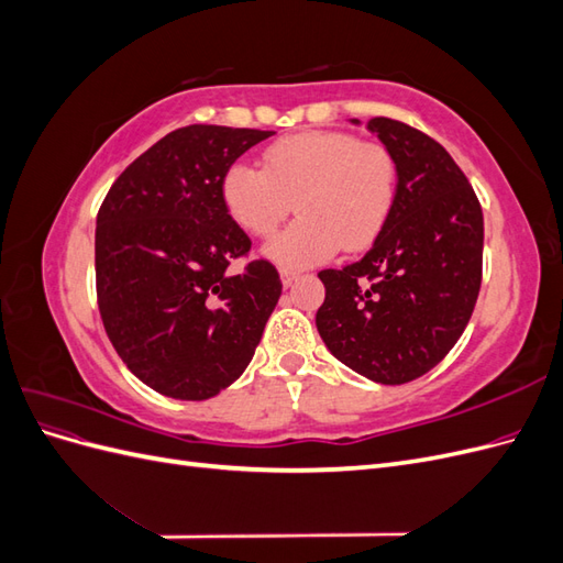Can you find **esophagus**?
Masks as SVG:
<instances>
[{
    "label": "esophagus",
    "instance_id": "esophagus-1",
    "mask_svg": "<svg viewBox=\"0 0 563 563\" xmlns=\"http://www.w3.org/2000/svg\"><path fill=\"white\" fill-rule=\"evenodd\" d=\"M279 277H282V284L288 288V286H291V284L298 279V272H294V269H282Z\"/></svg>",
    "mask_w": 563,
    "mask_h": 563
}]
</instances>
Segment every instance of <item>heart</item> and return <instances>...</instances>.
Wrapping results in <instances>:
<instances>
[{
    "instance_id": "heart-1",
    "label": "heart",
    "mask_w": 563,
    "mask_h": 563,
    "mask_svg": "<svg viewBox=\"0 0 563 563\" xmlns=\"http://www.w3.org/2000/svg\"><path fill=\"white\" fill-rule=\"evenodd\" d=\"M228 216L267 240L296 207L298 220L267 246L284 267H310L368 249L397 199V162L383 143L347 131H302L272 143L263 168L232 164L220 180Z\"/></svg>"
}]
</instances>
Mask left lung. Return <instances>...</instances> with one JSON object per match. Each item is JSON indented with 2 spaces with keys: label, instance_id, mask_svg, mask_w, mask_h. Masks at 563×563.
<instances>
[{
  "label": "left lung",
  "instance_id": "8db88e82",
  "mask_svg": "<svg viewBox=\"0 0 563 563\" xmlns=\"http://www.w3.org/2000/svg\"><path fill=\"white\" fill-rule=\"evenodd\" d=\"M366 126L395 155V209L362 261L319 272L327 298L317 331L360 376L401 385L434 368L467 327L482 288L484 213L428 133L387 117Z\"/></svg>",
  "mask_w": 563,
  "mask_h": 563
}]
</instances>
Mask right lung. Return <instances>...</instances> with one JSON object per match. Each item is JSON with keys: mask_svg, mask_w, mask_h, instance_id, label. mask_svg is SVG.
I'll return each mask as SVG.
<instances>
[{"mask_svg": "<svg viewBox=\"0 0 563 563\" xmlns=\"http://www.w3.org/2000/svg\"><path fill=\"white\" fill-rule=\"evenodd\" d=\"M275 131L192 124L129 164L96 218V294L106 333L135 378L201 401L242 376L282 296L275 265L251 251L220 180Z\"/></svg>", "mask_w": 563, "mask_h": 563, "instance_id": "right-lung-1", "label": "right lung"}]
</instances>
